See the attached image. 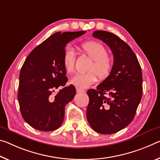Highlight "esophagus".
<instances>
[{"instance_id": "1", "label": "esophagus", "mask_w": 160, "mask_h": 160, "mask_svg": "<svg viewBox=\"0 0 160 160\" xmlns=\"http://www.w3.org/2000/svg\"><path fill=\"white\" fill-rule=\"evenodd\" d=\"M76 90H77L78 92H85V90L80 89V88H77V89H76Z\"/></svg>"}]
</instances>
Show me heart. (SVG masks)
Listing matches in <instances>:
<instances>
[{"label": "heart", "instance_id": "1", "mask_svg": "<svg viewBox=\"0 0 160 160\" xmlns=\"http://www.w3.org/2000/svg\"><path fill=\"white\" fill-rule=\"evenodd\" d=\"M81 50L91 58L92 62L88 68L89 71L75 75L70 82L78 88L85 89L97 81V75L100 79L108 77L112 70L113 60L108 55L107 50L102 44L92 40L83 42ZM62 62L68 74H72L75 68V53L72 50L65 51Z\"/></svg>", "mask_w": 160, "mask_h": 160}]
</instances>
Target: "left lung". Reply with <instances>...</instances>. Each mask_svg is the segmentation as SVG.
I'll list each match as a JSON object with an SVG mask.
<instances>
[{
    "mask_svg": "<svg viewBox=\"0 0 160 160\" xmlns=\"http://www.w3.org/2000/svg\"><path fill=\"white\" fill-rule=\"evenodd\" d=\"M92 36L110 47L114 63L97 89L87 92V119L95 132L109 135L126 128L135 118L142 95V74L132 50L118 36L105 30H96Z\"/></svg>",
    "mask_w": 160,
    "mask_h": 160,
    "instance_id": "left-lung-1",
    "label": "left lung"
}]
</instances>
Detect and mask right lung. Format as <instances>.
Segmentation results:
<instances>
[{"instance_id":"obj_1","label":"right lung","mask_w":160,"mask_h":160,"mask_svg":"<svg viewBox=\"0 0 160 160\" xmlns=\"http://www.w3.org/2000/svg\"><path fill=\"white\" fill-rule=\"evenodd\" d=\"M86 31L55 32L34 48L21 68L18 99L22 118L40 131H53L62 125L65 107L76 92L63 65L65 48ZM61 88L56 95L53 92Z\"/></svg>"}]
</instances>
